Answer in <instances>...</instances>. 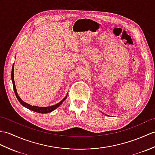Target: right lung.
Segmentation results:
<instances>
[{
	"mask_svg": "<svg viewBox=\"0 0 155 155\" xmlns=\"http://www.w3.org/2000/svg\"><path fill=\"white\" fill-rule=\"evenodd\" d=\"M14 63L12 65V72H11V78H12V84H13V88H14V93H15L17 99L18 100V101L20 102V104L22 105L23 106L26 107V108L30 110L31 111H35V112H38V113H41V114H46V113H49V112H51L53 110H55V109H57V107H58L63 102V101L64 100L67 98V96L64 97V98L61 100L60 102H59L58 104H55V105H53L51 106H48V107H38V106H31L30 104H27L26 102H24L23 100H21V99L20 98V96H18L17 93V91H16V86H15V83H14Z\"/></svg>",
	"mask_w": 155,
	"mask_h": 155,
	"instance_id": "right-lung-1",
	"label": "right lung"
}]
</instances>
